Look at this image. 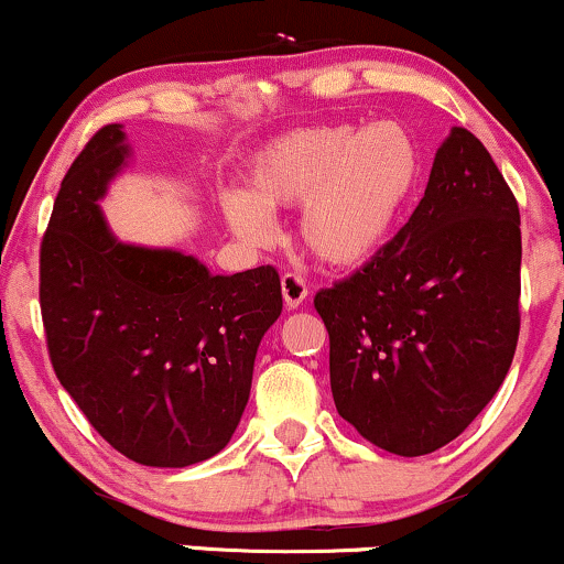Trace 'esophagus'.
Returning a JSON list of instances; mask_svg holds the SVG:
<instances>
[{
	"label": "esophagus",
	"instance_id": "obj_1",
	"mask_svg": "<svg viewBox=\"0 0 564 564\" xmlns=\"http://www.w3.org/2000/svg\"><path fill=\"white\" fill-rule=\"evenodd\" d=\"M281 291L289 310H296L304 300H307V283H304V278L296 273H286L281 278Z\"/></svg>",
	"mask_w": 564,
	"mask_h": 564
}]
</instances>
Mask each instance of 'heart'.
I'll return each mask as SVG.
<instances>
[{"instance_id": "heart-1", "label": "heart", "mask_w": 564, "mask_h": 564, "mask_svg": "<svg viewBox=\"0 0 564 564\" xmlns=\"http://www.w3.org/2000/svg\"><path fill=\"white\" fill-rule=\"evenodd\" d=\"M423 149L410 128L315 126L278 135L249 162V192L223 194L243 241L273 239L270 209L302 205L300 236L325 268L357 270L389 247L423 181Z\"/></svg>"}]
</instances>
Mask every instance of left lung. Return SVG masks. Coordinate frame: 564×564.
I'll list each match as a JSON object with an SVG mask.
<instances>
[{
  "instance_id": "8db88e82",
  "label": "left lung",
  "mask_w": 564,
  "mask_h": 564,
  "mask_svg": "<svg viewBox=\"0 0 564 564\" xmlns=\"http://www.w3.org/2000/svg\"><path fill=\"white\" fill-rule=\"evenodd\" d=\"M520 257L505 175L476 135L452 128L389 247L315 296L338 415L399 457L457 438L512 365Z\"/></svg>"
}]
</instances>
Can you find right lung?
<instances>
[{
    "label": "right lung",
    "mask_w": 564,
    "mask_h": 564,
    "mask_svg": "<svg viewBox=\"0 0 564 564\" xmlns=\"http://www.w3.org/2000/svg\"><path fill=\"white\" fill-rule=\"evenodd\" d=\"M128 158L123 126H105L63 178L42 241L46 347L112 449L186 467L234 436L257 347L283 310L281 278L270 264L213 275L192 254L115 239L99 199Z\"/></svg>",
    "instance_id": "add662e5"
}]
</instances>
